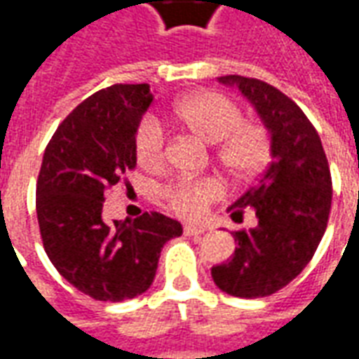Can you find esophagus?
<instances>
[{
  "label": "esophagus",
  "mask_w": 359,
  "mask_h": 359,
  "mask_svg": "<svg viewBox=\"0 0 359 359\" xmlns=\"http://www.w3.org/2000/svg\"><path fill=\"white\" fill-rule=\"evenodd\" d=\"M182 231H184V234H187V236H200V234L205 233V226L190 225V223H188V225L182 226Z\"/></svg>",
  "instance_id": "34e87169"
}]
</instances>
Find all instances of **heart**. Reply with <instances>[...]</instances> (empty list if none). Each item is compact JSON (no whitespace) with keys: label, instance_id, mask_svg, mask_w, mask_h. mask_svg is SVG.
I'll return each mask as SVG.
<instances>
[{"label":"heart","instance_id":"b5f03b06","mask_svg":"<svg viewBox=\"0 0 359 359\" xmlns=\"http://www.w3.org/2000/svg\"><path fill=\"white\" fill-rule=\"evenodd\" d=\"M172 121L196 138L213 146V159L233 182L257 179L273 157L269 128L259 121L244 118L231 97L219 92L184 95L172 107ZM136 157L144 167L159 169L167 157V134L154 115H146L134 134ZM223 196L215 177L180 179L163 190L165 202L182 217H202L211 203Z\"/></svg>","mask_w":359,"mask_h":359}]
</instances>
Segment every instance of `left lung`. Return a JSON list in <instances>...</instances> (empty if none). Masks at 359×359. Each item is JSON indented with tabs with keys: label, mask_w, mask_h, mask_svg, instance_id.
Wrapping results in <instances>:
<instances>
[{
	"label": "left lung",
	"mask_w": 359,
	"mask_h": 359,
	"mask_svg": "<svg viewBox=\"0 0 359 359\" xmlns=\"http://www.w3.org/2000/svg\"><path fill=\"white\" fill-rule=\"evenodd\" d=\"M219 82L238 86L256 107L273 138V161L229 208L234 221L252 210L257 225L233 231L234 256L215 265L211 277L231 296L264 298L298 277L316 254L331 213V171L316 126L288 95L241 74Z\"/></svg>",
	"instance_id": "left-lung-1"
}]
</instances>
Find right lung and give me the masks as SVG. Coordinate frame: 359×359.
I'll use <instances>...</instances> for the list:
<instances>
[{
    "label": "right lung",
    "instance_id": "obj_1",
    "mask_svg": "<svg viewBox=\"0 0 359 359\" xmlns=\"http://www.w3.org/2000/svg\"><path fill=\"white\" fill-rule=\"evenodd\" d=\"M154 95L148 84H113L86 97L57 126L36 184L43 250L74 288L100 302L130 300L154 283L179 221L146 211L103 219L107 188L136 167L134 134Z\"/></svg>",
    "mask_w": 359,
    "mask_h": 359
}]
</instances>
